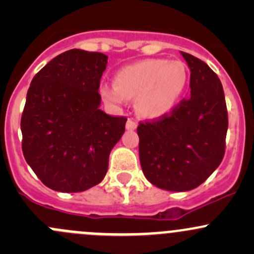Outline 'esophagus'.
<instances>
[{
    "label": "esophagus",
    "instance_id": "obj_1",
    "mask_svg": "<svg viewBox=\"0 0 254 254\" xmlns=\"http://www.w3.org/2000/svg\"><path fill=\"white\" fill-rule=\"evenodd\" d=\"M136 127H137V124L134 122V120H131V119L127 120V130H135Z\"/></svg>",
    "mask_w": 254,
    "mask_h": 254
}]
</instances>
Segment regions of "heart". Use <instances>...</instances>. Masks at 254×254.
<instances>
[{
  "mask_svg": "<svg viewBox=\"0 0 254 254\" xmlns=\"http://www.w3.org/2000/svg\"><path fill=\"white\" fill-rule=\"evenodd\" d=\"M188 70L179 60L146 59L124 66L114 84H102L104 102L120 107L135 99V109L147 119H157L175 109L188 84Z\"/></svg>",
  "mask_w": 254,
  "mask_h": 254,
  "instance_id": "1",
  "label": "heart"
}]
</instances>
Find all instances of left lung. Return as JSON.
<instances>
[{"label": "left lung", "mask_w": 254, "mask_h": 254, "mask_svg": "<svg viewBox=\"0 0 254 254\" xmlns=\"http://www.w3.org/2000/svg\"><path fill=\"white\" fill-rule=\"evenodd\" d=\"M181 54L190 70V97L168 117L137 127L143 176L170 191L191 190L211 176L224 158L229 127L217 75L195 56Z\"/></svg>", "instance_id": "obj_1"}]
</instances>
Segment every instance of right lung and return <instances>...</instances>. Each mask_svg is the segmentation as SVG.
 <instances>
[{"label": "right lung", "instance_id": "add662e5", "mask_svg": "<svg viewBox=\"0 0 254 254\" xmlns=\"http://www.w3.org/2000/svg\"><path fill=\"white\" fill-rule=\"evenodd\" d=\"M107 64L104 54L72 49L32 79L20 120L22 150L53 190L78 193L101 183L109 153L124 134L127 118L99 109Z\"/></svg>", "mask_w": 254, "mask_h": 254}]
</instances>
